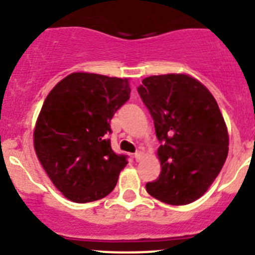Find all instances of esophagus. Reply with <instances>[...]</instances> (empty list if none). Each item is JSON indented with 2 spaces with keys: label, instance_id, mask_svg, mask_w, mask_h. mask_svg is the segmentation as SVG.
<instances>
[{
  "label": "esophagus",
  "instance_id": "34e87169",
  "mask_svg": "<svg viewBox=\"0 0 255 255\" xmlns=\"http://www.w3.org/2000/svg\"><path fill=\"white\" fill-rule=\"evenodd\" d=\"M142 158H143V152H142V150H137V152L134 153V159L137 160V162H139Z\"/></svg>",
  "mask_w": 255,
  "mask_h": 255
}]
</instances>
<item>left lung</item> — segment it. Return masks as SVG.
I'll return each mask as SVG.
<instances>
[{
  "label": "left lung",
  "instance_id": "left-lung-1",
  "mask_svg": "<svg viewBox=\"0 0 255 255\" xmlns=\"http://www.w3.org/2000/svg\"><path fill=\"white\" fill-rule=\"evenodd\" d=\"M160 142L159 178L148 193L172 206L203 196L223 167L229 138L212 93L187 75L150 76L137 88Z\"/></svg>",
  "mask_w": 255,
  "mask_h": 255
}]
</instances>
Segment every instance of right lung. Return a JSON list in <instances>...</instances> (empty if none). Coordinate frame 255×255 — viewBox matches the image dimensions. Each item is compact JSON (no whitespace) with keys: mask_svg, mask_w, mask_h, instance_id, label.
Returning <instances> with one entry per match:
<instances>
[{"mask_svg":"<svg viewBox=\"0 0 255 255\" xmlns=\"http://www.w3.org/2000/svg\"><path fill=\"white\" fill-rule=\"evenodd\" d=\"M127 78L68 75L48 93L37 120L33 144L57 189L76 203L95 202L115 189L127 155L107 138L111 120L128 100Z\"/></svg>","mask_w":255,"mask_h":255,"instance_id":"add662e5","label":"right lung"}]
</instances>
